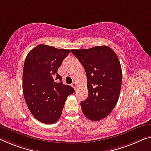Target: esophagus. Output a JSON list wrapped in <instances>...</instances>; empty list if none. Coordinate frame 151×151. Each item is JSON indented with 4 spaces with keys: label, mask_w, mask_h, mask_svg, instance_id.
I'll use <instances>...</instances> for the list:
<instances>
[{
    "label": "esophagus",
    "mask_w": 151,
    "mask_h": 151,
    "mask_svg": "<svg viewBox=\"0 0 151 151\" xmlns=\"http://www.w3.org/2000/svg\"><path fill=\"white\" fill-rule=\"evenodd\" d=\"M72 87H73L75 90L77 89V88H78V87H77V83H76V82H74L73 84H72Z\"/></svg>",
    "instance_id": "obj_1"
}]
</instances>
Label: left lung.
<instances>
[{"label":"left lung","instance_id":"left-lung-1","mask_svg":"<svg viewBox=\"0 0 151 151\" xmlns=\"http://www.w3.org/2000/svg\"><path fill=\"white\" fill-rule=\"evenodd\" d=\"M86 73L88 97L81 102L84 115L89 120L104 119L114 109L120 94L122 70L117 55L108 46L72 49Z\"/></svg>","mask_w":151,"mask_h":151}]
</instances>
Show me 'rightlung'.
Wrapping results in <instances>:
<instances>
[{
    "label": "right lung",
    "mask_w": 151,
    "mask_h": 151,
    "mask_svg": "<svg viewBox=\"0 0 151 151\" xmlns=\"http://www.w3.org/2000/svg\"><path fill=\"white\" fill-rule=\"evenodd\" d=\"M70 52L46 45H39L27 55L23 70L24 99L37 120L46 124L55 123L61 116L65 102L75 92L64 85L58 69Z\"/></svg>",
    "instance_id": "1"
}]
</instances>
